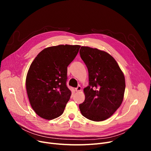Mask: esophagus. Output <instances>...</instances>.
Returning <instances> with one entry per match:
<instances>
[{"label": "esophagus", "instance_id": "esophagus-1", "mask_svg": "<svg viewBox=\"0 0 151 151\" xmlns=\"http://www.w3.org/2000/svg\"><path fill=\"white\" fill-rule=\"evenodd\" d=\"M81 90V87L80 86H78L76 88H75V91L76 92H78V91H80Z\"/></svg>", "mask_w": 151, "mask_h": 151}]
</instances>
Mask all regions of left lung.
Listing matches in <instances>:
<instances>
[{"instance_id":"obj_1","label":"left lung","mask_w":151,"mask_h":151,"mask_svg":"<svg viewBox=\"0 0 151 151\" xmlns=\"http://www.w3.org/2000/svg\"><path fill=\"white\" fill-rule=\"evenodd\" d=\"M80 54L88 70L89 86L84 89L85 100L79 108L88 119L105 121L122 104L124 75L116 60L104 51L81 46Z\"/></svg>"}]
</instances>
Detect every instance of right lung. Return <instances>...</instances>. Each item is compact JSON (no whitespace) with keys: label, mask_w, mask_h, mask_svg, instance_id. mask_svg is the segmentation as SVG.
<instances>
[{"label":"right lung","mask_w":151,"mask_h":151,"mask_svg":"<svg viewBox=\"0 0 151 151\" xmlns=\"http://www.w3.org/2000/svg\"><path fill=\"white\" fill-rule=\"evenodd\" d=\"M80 47L60 45L46 47L32 62L26 86L30 105L40 117L52 120L63 113L71 93L67 86V67Z\"/></svg>","instance_id":"right-lung-1"}]
</instances>
